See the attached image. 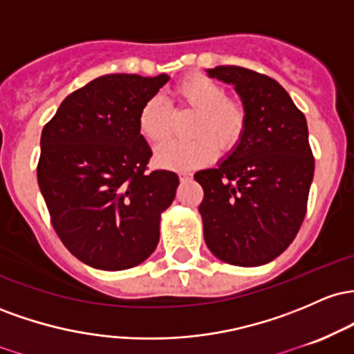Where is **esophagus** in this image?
<instances>
[{"label": "esophagus", "instance_id": "34e87169", "mask_svg": "<svg viewBox=\"0 0 354 354\" xmlns=\"http://www.w3.org/2000/svg\"><path fill=\"white\" fill-rule=\"evenodd\" d=\"M178 178H180V182H187V180H190V178H192V174L182 172V174H178Z\"/></svg>", "mask_w": 354, "mask_h": 354}]
</instances>
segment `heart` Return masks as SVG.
Returning <instances> with one entry per match:
<instances>
[{
	"label": "heart",
	"mask_w": 354,
	"mask_h": 354,
	"mask_svg": "<svg viewBox=\"0 0 354 354\" xmlns=\"http://www.w3.org/2000/svg\"><path fill=\"white\" fill-rule=\"evenodd\" d=\"M182 109L196 112L190 140H172L157 147L156 162L174 170H192L209 164L221 152H230L244 135L248 115L241 102L225 97V88L205 75H189L174 86ZM172 113L160 97H150L138 110V132L150 144L164 142L170 133Z\"/></svg>",
	"instance_id": "heart-1"
}]
</instances>
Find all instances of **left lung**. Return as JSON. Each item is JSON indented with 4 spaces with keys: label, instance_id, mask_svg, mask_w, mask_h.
I'll use <instances>...</instances> for the list:
<instances>
[{
    "label": "left lung",
    "instance_id": "1",
    "mask_svg": "<svg viewBox=\"0 0 354 354\" xmlns=\"http://www.w3.org/2000/svg\"><path fill=\"white\" fill-rule=\"evenodd\" d=\"M234 85L248 115L241 142L194 178L204 189L198 212L217 259L254 268L271 263L303 224L315 158L306 117L272 78L242 66L209 68Z\"/></svg>",
    "mask_w": 354,
    "mask_h": 354
}]
</instances>
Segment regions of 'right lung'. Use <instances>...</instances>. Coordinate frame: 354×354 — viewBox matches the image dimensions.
I'll use <instances>...</instances> for the list:
<instances>
[{
    "instance_id": "add662e5",
    "label": "right lung",
    "mask_w": 354,
    "mask_h": 354,
    "mask_svg": "<svg viewBox=\"0 0 354 354\" xmlns=\"http://www.w3.org/2000/svg\"><path fill=\"white\" fill-rule=\"evenodd\" d=\"M169 75L95 78L62 102L41 132L38 185L65 248L102 271H124L156 251L160 216L178 177L147 172L152 150L138 110Z\"/></svg>"
}]
</instances>
